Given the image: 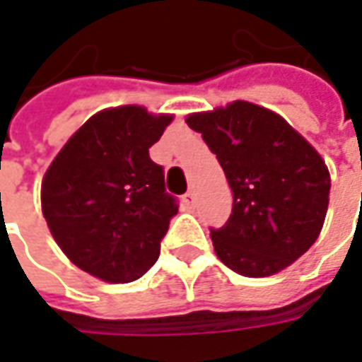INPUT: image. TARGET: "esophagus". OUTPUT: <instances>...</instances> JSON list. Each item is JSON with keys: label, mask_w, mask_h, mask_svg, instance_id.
<instances>
[{"label": "esophagus", "mask_w": 362, "mask_h": 362, "mask_svg": "<svg viewBox=\"0 0 362 362\" xmlns=\"http://www.w3.org/2000/svg\"><path fill=\"white\" fill-rule=\"evenodd\" d=\"M182 202H184V205H186L188 209H192V207H194V192H186L184 197H182Z\"/></svg>", "instance_id": "1"}]
</instances>
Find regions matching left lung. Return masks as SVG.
<instances>
[{
  "label": "left lung",
  "instance_id": "obj_1",
  "mask_svg": "<svg viewBox=\"0 0 362 362\" xmlns=\"http://www.w3.org/2000/svg\"><path fill=\"white\" fill-rule=\"evenodd\" d=\"M186 122L217 155L233 189L230 217L211 228L215 254L246 277L291 266L326 219L332 184L318 151L279 114L246 100Z\"/></svg>",
  "mask_w": 362,
  "mask_h": 362
}]
</instances>
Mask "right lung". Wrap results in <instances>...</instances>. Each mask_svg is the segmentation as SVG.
Returning a JSON list of instances; mask_svg holds the SVG:
<instances>
[{"instance_id":"obj_1","label":"right lung","mask_w":362,"mask_h":362,"mask_svg":"<svg viewBox=\"0 0 362 362\" xmlns=\"http://www.w3.org/2000/svg\"><path fill=\"white\" fill-rule=\"evenodd\" d=\"M173 122L143 106L95 114L54 158L42 213L67 258L108 283H129L157 262L178 202L149 149Z\"/></svg>"}]
</instances>
